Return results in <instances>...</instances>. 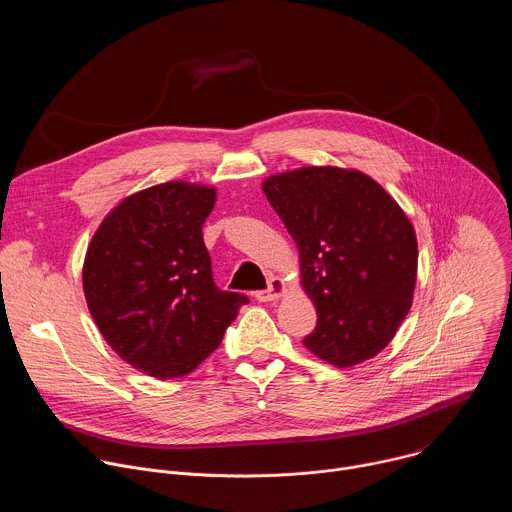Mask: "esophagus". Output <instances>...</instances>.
I'll return each mask as SVG.
<instances>
[{
	"label": "esophagus",
	"instance_id": "34e87169",
	"mask_svg": "<svg viewBox=\"0 0 512 512\" xmlns=\"http://www.w3.org/2000/svg\"><path fill=\"white\" fill-rule=\"evenodd\" d=\"M283 291H285V283H283V279H279V277H271L265 289L255 291V298H257L259 302H273V300H277V298L283 294Z\"/></svg>",
	"mask_w": 512,
	"mask_h": 512
}]
</instances>
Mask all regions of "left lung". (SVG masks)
<instances>
[{"label":"left lung","mask_w":512,"mask_h":512,"mask_svg":"<svg viewBox=\"0 0 512 512\" xmlns=\"http://www.w3.org/2000/svg\"><path fill=\"white\" fill-rule=\"evenodd\" d=\"M263 192L298 245L318 312L306 348L334 367L379 354L415 289L417 239L405 212L373 178L332 166L271 176Z\"/></svg>","instance_id":"1"}]
</instances>
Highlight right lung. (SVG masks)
<instances>
[{
	"label": "right lung",
	"instance_id": "right-lung-1",
	"mask_svg": "<svg viewBox=\"0 0 512 512\" xmlns=\"http://www.w3.org/2000/svg\"><path fill=\"white\" fill-rule=\"evenodd\" d=\"M214 198L212 188L186 182L141 190L107 214L89 245V312L107 344L139 373H192L249 304L212 279L202 225Z\"/></svg>",
	"mask_w": 512,
	"mask_h": 512
}]
</instances>
